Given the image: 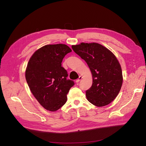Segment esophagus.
<instances>
[{
	"mask_svg": "<svg viewBox=\"0 0 146 146\" xmlns=\"http://www.w3.org/2000/svg\"><path fill=\"white\" fill-rule=\"evenodd\" d=\"M82 78H83V77H82V76H79V78L77 79V80H76V83H79L82 79Z\"/></svg>",
	"mask_w": 146,
	"mask_h": 146,
	"instance_id": "1",
	"label": "esophagus"
}]
</instances>
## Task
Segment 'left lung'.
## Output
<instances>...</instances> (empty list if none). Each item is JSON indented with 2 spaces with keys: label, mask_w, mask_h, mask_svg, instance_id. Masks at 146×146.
<instances>
[{
  "label": "left lung",
  "mask_w": 146,
  "mask_h": 146,
  "mask_svg": "<svg viewBox=\"0 0 146 146\" xmlns=\"http://www.w3.org/2000/svg\"><path fill=\"white\" fill-rule=\"evenodd\" d=\"M72 47L86 61L92 74V85L86 91L88 101L99 107L110 104L118 95L123 80L117 57L110 50L96 42H82Z\"/></svg>",
  "instance_id": "1"
}]
</instances>
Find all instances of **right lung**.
Segmentation results:
<instances>
[{
    "label": "right lung",
    "instance_id": "right-lung-1",
    "mask_svg": "<svg viewBox=\"0 0 146 146\" xmlns=\"http://www.w3.org/2000/svg\"><path fill=\"white\" fill-rule=\"evenodd\" d=\"M72 50L63 44L46 45L37 50L30 58L25 71L28 86L44 108L54 112L66 102L67 95L74 85L67 80V72L61 62Z\"/></svg>",
    "mask_w": 146,
    "mask_h": 146
}]
</instances>
